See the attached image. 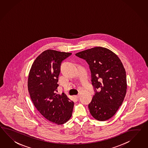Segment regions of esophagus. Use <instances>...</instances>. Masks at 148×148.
Instances as JSON below:
<instances>
[{
	"label": "esophagus",
	"instance_id": "obj_1",
	"mask_svg": "<svg viewBox=\"0 0 148 148\" xmlns=\"http://www.w3.org/2000/svg\"><path fill=\"white\" fill-rule=\"evenodd\" d=\"M75 97L76 98H79V95H75Z\"/></svg>",
	"mask_w": 148,
	"mask_h": 148
}]
</instances>
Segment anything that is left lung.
Masks as SVG:
<instances>
[{
  "instance_id": "left-lung-1",
  "label": "left lung",
  "mask_w": 148,
  "mask_h": 148,
  "mask_svg": "<svg viewBox=\"0 0 148 148\" xmlns=\"http://www.w3.org/2000/svg\"><path fill=\"white\" fill-rule=\"evenodd\" d=\"M75 55L89 65L95 91L88 105L91 114L99 121L110 119L122 104L126 94V74L123 63L114 52L100 47Z\"/></svg>"
}]
</instances>
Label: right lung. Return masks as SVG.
<instances>
[{"mask_svg":"<svg viewBox=\"0 0 148 148\" xmlns=\"http://www.w3.org/2000/svg\"><path fill=\"white\" fill-rule=\"evenodd\" d=\"M72 54L53 50L44 51L33 62L28 88L37 110L52 123L62 125L72 115L74 102L64 93L57 94L61 62Z\"/></svg>","mask_w":148,"mask_h":148,"instance_id":"add662e5","label":"right lung"}]
</instances>
